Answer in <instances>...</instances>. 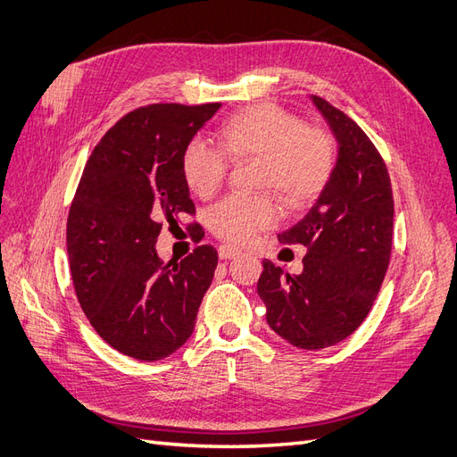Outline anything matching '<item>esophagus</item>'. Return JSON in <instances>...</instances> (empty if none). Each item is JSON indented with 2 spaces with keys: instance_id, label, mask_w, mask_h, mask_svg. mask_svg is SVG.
Instances as JSON below:
<instances>
[{
  "instance_id": "esophagus-1",
  "label": "esophagus",
  "mask_w": 457,
  "mask_h": 457,
  "mask_svg": "<svg viewBox=\"0 0 457 457\" xmlns=\"http://www.w3.org/2000/svg\"><path fill=\"white\" fill-rule=\"evenodd\" d=\"M217 252H219L220 259H232L240 253V247L232 245V244H223V245H219Z\"/></svg>"
}]
</instances>
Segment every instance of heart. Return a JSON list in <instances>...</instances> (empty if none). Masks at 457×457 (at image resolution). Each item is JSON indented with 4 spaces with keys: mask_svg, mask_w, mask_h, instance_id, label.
<instances>
[{
    "mask_svg": "<svg viewBox=\"0 0 457 457\" xmlns=\"http://www.w3.org/2000/svg\"><path fill=\"white\" fill-rule=\"evenodd\" d=\"M217 145L220 153L192 139L183 150V179L198 198H212L223 187L227 158L259 160V187L276 188L292 207L320 195L336 168L331 137L270 103L252 104L230 116L217 131ZM278 219L280 205L272 196H230L213 207L207 223L217 237L244 244Z\"/></svg>",
    "mask_w": 457,
    "mask_h": 457,
    "instance_id": "b5f03b06",
    "label": "heart"
}]
</instances>
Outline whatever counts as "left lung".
<instances>
[{
    "label": "left lung",
    "instance_id": "obj_1",
    "mask_svg": "<svg viewBox=\"0 0 457 457\" xmlns=\"http://www.w3.org/2000/svg\"><path fill=\"white\" fill-rule=\"evenodd\" d=\"M337 143L336 168L309 213L278 234L303 244L301 274L262 261L257 294L267 322L294 347L318 351L349 337L376 301L393 245V190L378 148L356 123L311 96Z\"/></svg>",
    "mask_w": 457,
    "mask_h": 457
}]
</instances>
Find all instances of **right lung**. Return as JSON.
Masks as SVG:
<instances>
[{"label":"right lung","mask_w":457,"mask_h":457,"mask_svg":"<svg viewBox=\"0 0 457 457\" xmlns=\"http://www.w3.org/2000/svg\"><path fill=\"white\" fill-rule=\"evenodd\" d=\"M219 108L170 103L123 116L95 146L68 213L81 311L110 347L137 361H162L183 347L213 280L215 247L198 245L163 265L156 242L163 225L195 213L181 156Z\"/></svg>","instance_id":"right-lung-1"}]
</instances>
